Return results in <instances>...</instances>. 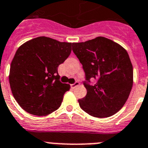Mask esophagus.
Listing matches in <instances>:
<instances>
[{"label":"esophagus","mask_w":148,"mask_h":148,"mask_svg":"<svg viewBox=\"0 0 148 148\" xmlns=\"http://www.w3.org/2000/svg\"><path fill=\"white\" fill-rule=\"evenodd\" d=\"M79 84H80V83H79V82H75L74 83V84H71V88H75V87L79 86Z\"/></svg>","instance_id":"esophagus-1"}]
</instances>
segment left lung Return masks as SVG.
I'll use <instances>...</instances> for the list:
<instances>
[{
  "label": "left lung",
  "instance_id": "8db88e82",
  "mask_svg": "<svg viewBox=\"0 0 148 148\" xmlns=\"http://www.w3.org/2000/svg\"><path fill=\"white\" fill-rule=\"evenodd\" d=\"M73 51L82 64L87 94L79 99L81 108L95 117H108L117 113L128 99L133 84V67L127 50L103 36L73 42Z\"/></svg>",
  "mask_w": 148,
  "mask_h": 148
}]
</instances>
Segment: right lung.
<instances>
[{
	"label": "right lung",
	"instance_id": "obj_1",
	"mask_svg": "<svg viewBox=\"0 0 148 148\" xmlns=\"http://www.w3.org/2000/svg\"><path fill=\"white\" fill-rule=\"evenodd\" d=\"M72 45L39 36L17 49L11 63L9 81L14 98L25 112L45 116L60 106L70 85L59 81L58 68L70 55Z\"/></svg>",
	"mask_w": 148,
	"mask_h": 148
}]
</instances>
